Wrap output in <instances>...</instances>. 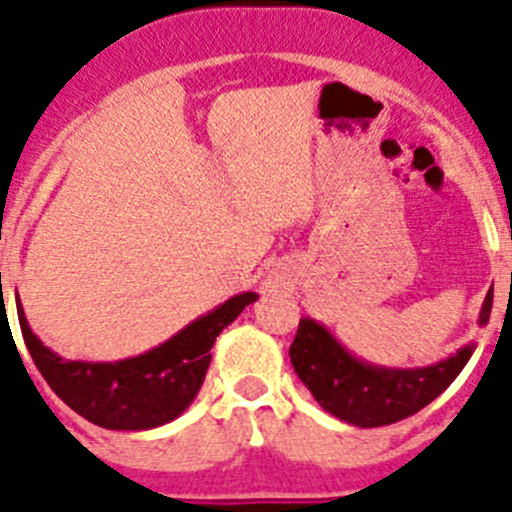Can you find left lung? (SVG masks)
Masks as SVG:
<instances>
[{"mask_svg":"<svg viewBox=\"0 0 512 512\" xmlns=\"http://www.w3.org/2000/svg\"><path fill=\"white\" fill-rule=\"evenodd\" d=\"M492 289L480 309V325L490 322ZM475 353V342L459 348L447 360L424 368H386L350 353L322 322L299 320L289 358L299 381L314 401L340 421L370 429L414 416L429 406L462 373Z\"/></svg>","mask_w":512,"mask_h":512,"instance_id":"left-lung-1","label":"left lung"}]
</instances>
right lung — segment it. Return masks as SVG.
Returning <instances> with one entry per match:
<instances>
[{
    "label": "right lung",
    "mask_w": 512,
    "mask_h": 512,
    "mask_svg": "<svg viewBox=\"0 0 512 512\" xmlns=\"http://www.w3.org/2000/svg\"><path fill=\"white\" fill-rule=\"evenodd\" d=\"M256 299V292L236 294L157 348L114 363L60 358L30 330L20 302L17 317L37 370L75 414L103 429L142 431L170 424L195 401L215 337Z\"/></svg>",
    "instance_id": "add662e5"
}]
</instances>
